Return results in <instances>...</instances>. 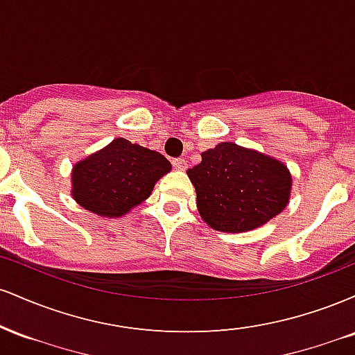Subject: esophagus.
Listing matches in <instances>:
<instances>
[{"mask_svg":"<svg viewBox=\"0 0 355 355\" xmlns=\"http://www.w3.org/2000/svg\"><path fill=\"white\" fill-rule=\"evenodd\" d=\"M172 164H173V166L177 170H185L187 168V160H185V158H175Z\"/></svg>","mask_w":355,"mask_h":355,"instance_id":"esophagus-1","label":"esophagus"}]
</instances>
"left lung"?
<instances>
[{"instance_id":"obj_1","label":"left lung","mask_w":355,"mask_h":355,"mask_svg":"<svg viewBox=\"0 0 355 355\" xmlns=\"http://www.w3.org/2000/svg\"><path fill=\"white\" fill-rule=\"evenodd\" d=\"M200 217L218 232L254 230L287 207L292 175L282 162L223 141L187 170Z\"/></svg>"}]
</instances>
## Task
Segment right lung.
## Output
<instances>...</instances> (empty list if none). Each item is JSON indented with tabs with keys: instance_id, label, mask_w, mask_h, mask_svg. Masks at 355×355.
<instances>
[{
	"instance_id": "obj_1",
	"label": "right lung",
	"mask_w": 355,
	"mask_h": 355,
	"mask_svg": "<svg viewBox=\"0 0 355 355\" xmlns=\"http://www.w3.org/2000/svg\"><path fill=\"white\" fill-rule=\"evenodd\" d=\"M170 168L172 164L162 153L115 138L75 164L71 195L78 205L98 217H123L150 197L155 183Z\"/></svg>"
}]
</instances>
